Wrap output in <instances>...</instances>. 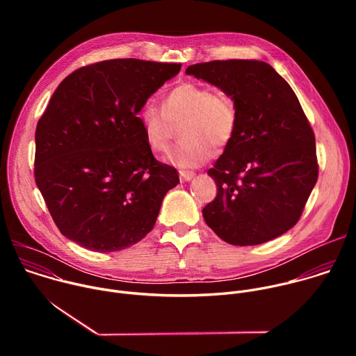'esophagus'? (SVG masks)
Here are the masks:
<instances>
[{"instance_id":"obj_1","label":"esophagus","mask_w":356,"mask_h":356,"mask_svg":"<svg viewBox=\"0 0 356 356\" xmlns=\"http://www.w3.org/2000/svg\"><path fill=\"white\" fill-rule=\"evenodd\" d=\"M179 175H180V179L183 181H188V180H191L195 176V173L193 170H180Z\"/></svg>"}]
</instances>
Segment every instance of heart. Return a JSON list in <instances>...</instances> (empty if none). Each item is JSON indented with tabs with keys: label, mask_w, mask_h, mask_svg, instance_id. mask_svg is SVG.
Instances as JSON below:
<instances>
[{
	"label": "heart",
	"mask_w": 356,
	"mask_h": 356,
	"mask_svg": "<svg viewBox=\"0 0 356 356\" xmlns=\"http://www.w3.org/2000/svg\"><path fill=\"white\" fill-rule=\"evenodd\" d=\"M163 110L154 103L142 106L138 114L143 138L149 149L163 152L173 135V124L181 122L183 138L170 150L169 159L180 168L204 163L213 155V145L227 146L238 125V108L234 97L222 90L183 81L163 98Z\"/></svg>",
	"instance_id": "obj_1"
}]
</instances>
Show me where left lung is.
Masks as SVG:
<instances>
[{
  "label": "left lung",
  "mask_w": 356,
  "mask_h": 356,
  "mask_svg": "<svg viewBox=\"0 0 356 356\" xmlns=\"http://www.w3.org/2000/svg\"><path fill=\"white\" fill-rule=\"evenodd\" d=\"M229 92L238 125L209 175L217 197L202 209L225 242L259 245L297 224L318 179L316 138L289 83L261 60H213L186 70Z\"/></svg>",
  "instance_id": "8db88e82"
}]
</instances>
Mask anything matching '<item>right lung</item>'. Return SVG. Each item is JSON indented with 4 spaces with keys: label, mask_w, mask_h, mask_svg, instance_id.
I'll list each match as a JSON object with an SVG mask.
<instances>
[{
    "label": "right lung",
    "mask_w": 356,
    "mask_h": 356,
    "mask_svg": "<svg viewBox=\"0 0 356 356\" xmlns=\"http://www.w3.org/2000/svg\"><path fill=\"white\" fill-rule=\"evenodd\" d=\"M180 67L104 60L74 70L54 92L35 132V181L70 241L117 252L154 228L179 176L155 159L138 114Z\"/></svg>",
    "instance_id": "obj_1"
}]
</instances>
